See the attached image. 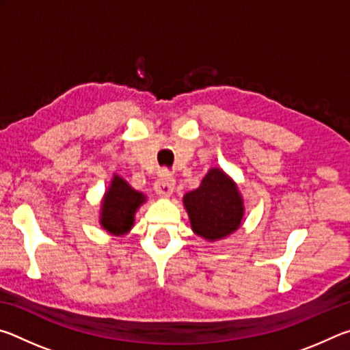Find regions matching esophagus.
Returning <instances> with one entry per match:
<instances>
[{
  "label": "esophagus",
  "instance_id": "1",
  "mask_svg": "<svg viewBox=\"0 0 350 350\" xmlns=\"http://www.w3.org/2000/svg\"><path fill=\"white\" fill-rule=\"evenodd\" d=\"M174 177H171L168 173H163L161 179H159L156 183H154V189L159 196L162 198H170L174 191Z\"/></svg>",
  "mask_w": 350,
  "mask_h": 350
}]
</instances>
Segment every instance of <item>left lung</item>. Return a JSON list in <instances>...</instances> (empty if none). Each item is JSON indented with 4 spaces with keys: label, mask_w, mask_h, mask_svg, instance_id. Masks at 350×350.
<instances>
[{
    "label": "left lung",
    "mask_w": 350,
    "mask_h": 350,
    "mask_svg": "<svg viewBox=\"0 0 350 350\" xmlns=\"http://www.w3.org/2000/svg\"><path fill=\"white\" fill-rule=\"evenodd\" d=\"M183 204L194 233L210 241L233 233L244 215L238 188L219 168L210 170L199 188L183 196Z\"/></svg>",
    "instance_id": "obj_1"
}]
</instances>
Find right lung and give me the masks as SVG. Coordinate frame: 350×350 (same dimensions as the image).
Instances as JSON below:
<instances>
[{"label":"right lung","mask_w":350,"mask_h":350,"mask_svg":"<svg viewBox=\"0 0 350 350\" xmlns=\"http://www.w3.org/2000/svg\"><path fill=\"white\" fill-rule=\"evenodd\" d=\"M145 202L144 194L135 191L122 177L114 176L103 200L100 224L114 234L126 233L134 224V213Z\"/></svg>","instance_id":"1"}]
</instances>
